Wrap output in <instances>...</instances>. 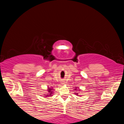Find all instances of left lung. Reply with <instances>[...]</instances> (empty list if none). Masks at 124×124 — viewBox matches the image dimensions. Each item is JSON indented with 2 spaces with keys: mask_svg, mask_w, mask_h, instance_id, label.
I'll return each mask as SVG.
<instances>
[{
  "mask_svg": "<svg viewBox=\"0 0 124 124\" xmlns=\"http://www.w3.org/2000/svg\"><path fill=\"white\" fill-rule=\"evenodd\" d=\"M75 90H76V89ZM78 93H77V94H77V95H78Z\"/></svg>",
  "mask_w": 124,
  "mask_h": 124,
  "instance_id": "obj_1",
  "label": "left lung"
}]
</instances>
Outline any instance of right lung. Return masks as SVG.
Segmentation results:
<instances>
[{
    "mask_svg": "<svg viewBox=\"0 0 124 124\" xmlns=\"http://www.w3.org/2000/svg\"><path fill=\"white\" fill-rule=\"evenodd\" d=\"M52 89H48V92L49 93L48 94H48V95H47V96H51V95H52Z\"/></svg>",
    "mask_w": 124,
    "mask_h": 124,
    "instance_id": "1",
    "label": "right lung"
}]
</instances>
